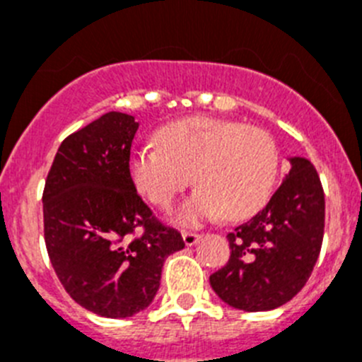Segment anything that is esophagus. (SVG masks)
Wrapping results in <instances>:
<instances>
[{"instance_id":"esophagus-1","label":"esophagus","mask_w":362,"mask_h":362,"mask_svg":"<svg viewBox=\"0 0 362 362\" xmlns=\"http://www.w3.org/2000/svg\"><path fill=\"white\" fill-rule=\"evenodd\" d=\"M183 235V241L187 246H192L196 245L197 241H199V233H194V232H183L181 233Z\"/></svg>"}]
</instances>
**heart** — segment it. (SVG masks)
I'll return each instance as SVG.
<instances>
[{
	"label": "heart",
	"instance_id": "b5f03b06",
	"mask_svg": "<svg viewBox=\"0 0 362 362\" xmlns=\"http://www.w3.org/2000/svg\"><path fill=\"white\" fill-rule=\"evenodd\" d=\"M279 172V145L267 129L210 116L166 124L158 145L130 156L134 187L158 209H170L194 179L199 188L175 214L187 226L223 214L230 221L252 217L272 197Z\"/></svg>",
	"mask_w": 362,
	"mask_h": 362
}]
</instances>
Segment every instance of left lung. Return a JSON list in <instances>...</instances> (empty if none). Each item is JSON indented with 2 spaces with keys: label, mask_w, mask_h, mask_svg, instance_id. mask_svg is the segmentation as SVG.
I'll list each match as a JSON object with an SVG mask.
<instances>
[{
  "label": "left lung",
  "mask_w": 362,
  "mask_h": 362,
  "mask_svg": "<svg viewBox=\"0 0 362 362\" xmlns=\"http://www.w3.org/2000/svg\"><path fill=\"white\" fill-rule=\"evenodd\" d=\"M325 235V190L315 166L292 159V170L268 204L226 238L228 263L210 276L226 305L264 312L288 303L312 276Z\"/></svg>",
  "instance_id": "left-lung-1"
}]
</instances>
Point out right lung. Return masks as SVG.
Returning a JSON list of instances; mask_svg holds the SVG:
<instances>
[{
	"label": "right lung",
	"mask_w": 362,
	"mask_h": 362,
	"mask_svg": "<svg viewBox=\"0 0 362 362\" xmlns=\"http://www.w3.org/2000/svg\"><path fill=\"white\" fill-rule=\"evenodd\" d=\"M139 124L108 112L57 148L43 188L45 245L78 305L130 317L152 303L165 259L185 246L136 192L130 148Z\"/></svg>",
	"instance_id": "1"
}]
</instances>
